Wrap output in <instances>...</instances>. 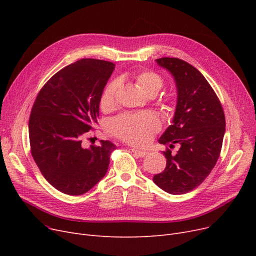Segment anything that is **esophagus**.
<instances>
[{
    "label": "esophagus",
    "mask_w": 256,
    "mask_h": 256,
    "mask_svg": "<svg viewBox=\"0 0 256 256\" xmlns=\"http://www.w3.org/2000/svg\"><path fill=\"white\" fill-rule=\"evenodd\" d=\"M132 152L134 154H137L138 156H140V158H144L145 156L148 154V152H146V150H137V148H132Z\"/></svg>",
    "instance_id": "34e87169"
}]
</instances>
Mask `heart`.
<instances>
[{
    "label": "heart",
    "mask_w": 256,
    "mask_h": 256,
    "mask_svg": "<svg viewBox=\"0 0 256 256\" xmlns=\"http://www.w3.org/2000/svg\"><path fill=\"white\" fill-rule=\"evenodd\" d=\"M137 87L145 96H156L163 88L164 80L160 74L154 72H142L136 76ZM118 82H112L104 89L100 106L102 109H109L115 102L118 91ZM111 130L117 137L130 144H146L152 138L154 132L158 130V122L152 114H126L112 120Z\"/></svg>",
    "instance_id": "heart-1"
}]
</instances>
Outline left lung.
<instances>
[{"instance_id": "left-lung-1", "label": "left lung", "mask_w": 256, "mask_h": 256, "mask_svg": "<svg viewBox=\"0 0 256 256\" xmlns=\"http://www.w3.org/2000/svg\"><path fill=\"white\" fill-rule=\"evenodd\" d=\"M156 62L168 70L178 90L172 124L158 139L160 144H180L176 154L164 152L163 172L154 176L165 192L180 195L202 182L216 165L225 134V116L216 93L198 70L178 58H160Z\"/></svg>"}]
</instances>
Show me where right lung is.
I'll list each match as a JSON object with an SVG mask.
<instances>
[{"mask_svg": "<svg viewBox=\"0 0 256 256\" xmlns=\"http://www.w3.org/2000/svg\"><path fill=\"white\" fill-rule=\"evenodd\" d=\"M115 64L78 60L52 76L39 91L29 120L32 156L44 178L64 194L82 195L109 168L116 146H82L85 134L98 124L104 88Z\"/></svg>", "mask_w": 256, "mask_h": 256, "instance_id": "obj_1", "label": "right lung"}]
</instances>
